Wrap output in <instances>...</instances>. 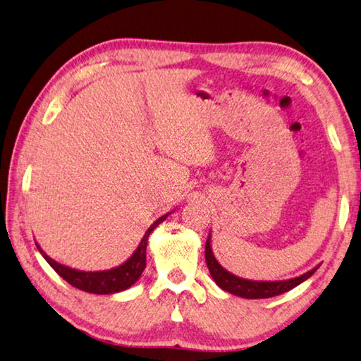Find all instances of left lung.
I'll return each mask as SVG.
<instances>
[{
	"label": "left lung",
	"instance_id": "obj_1",
	"mask_svg": "<svg viewBox=\"0 0 361 361\" xmlns=\"http://www.w3.org/2000/svg\"><path fill=\"white\" fill-rule=\"evenodd\" d=\"M205 260H207L209 274H212L214 283L218 284L222 290L237 295V297H241V298H251V300L271 298L284 292H289L293 289V287H297L298 284L303 283V281H306L307 278H311L319 268L317 265L314 267L312 270L300 274L297 278L284 279V281H252V279L235 276L233 273L227 271L226 268L216 260L212 249V233L208 235V240L205 245Z\"/></svg>",
	"mask_w": 361,
	"mask_h": 361
}]
</instances>
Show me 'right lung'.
Listing matches in <instances>:
<instances>
[{"label":"right lung","mask_w":361,"mask_h":361,"mask_svg":"<svg viewBox=\"0 0 361 361\" xmlns=\"http://www.w3.org/2000/svg\"><path fill=\"white\" fill-rule=\"evenodd\" d=\"M170 213L161 216L159 219H156L153 224L149 226L145 235H143L142 241L133 252V255H130L126 262H123L121 265L110 268V270H102V271L77 270V268H71L63 264H58L56 260L49 257L37 243L36 246L39 249V252L42 254V257L49 262V265L54 268V270L60 274L64 281H68L71 286L77 287V289L88 293H96V295H110V293L123 292L129 289L133 284H135L137 279L142 276V273L147 267V245H148L149 233H152L162 221H166Z\"/></svg>","instance_id":"right-lung-1"}]
</instances>
